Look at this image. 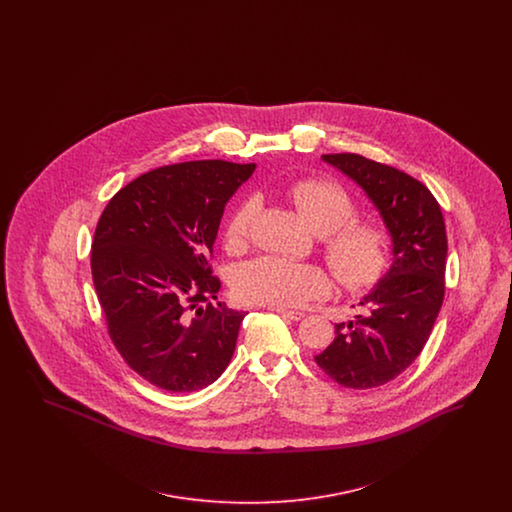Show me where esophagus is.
<instances>
[{
    "instance_id": "esophagus-1",
    "label": "esophagus",
    "mask_w": 512,
    "mask_h": 512,
    "mask_svg": "<svg viewBox=\"0 0 512 512\" xmlns=\"http://www.w3.org/2000/svg\"><path fill=\"white\" fill-rule=\"evenodd\" d=\"M270 311H274V313H278L280 317L288 318V320H301V318L305 317V315L299 313V311H288V309H282V307H270Z\"/></svg>"
}]
</instances>
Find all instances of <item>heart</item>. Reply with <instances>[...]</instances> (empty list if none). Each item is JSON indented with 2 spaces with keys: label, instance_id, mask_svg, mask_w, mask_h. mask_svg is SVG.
<instances>
[{
  "label": "heart",
  "instance_id": "heart-1",
  "mask_svg": "<svg viewBox=\"0 0 512 512\" xmlns=\"http://www.w3.org/2000/svg\"><path fill=\"white\" fill-rule=\"evenodd\" d=\"M305 222L320 234L322 255L343 288L359 292L380 282L390 265L391 236L378 220L355 219L357 203L328 178H301L286 190ZM259 203L247 197L230 213L224 244L242 251L253 232ZM234 292L245 301L268 307H297L330 293V278L317 265L280 257H257L238 267Z\"/></svg>",
  "mask_w": 512,
  "mask_h": 512
}]
</instances>
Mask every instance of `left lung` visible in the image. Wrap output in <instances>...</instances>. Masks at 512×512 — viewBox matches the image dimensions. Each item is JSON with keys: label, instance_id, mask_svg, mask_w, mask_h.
I'll return each mask as SVG.
<instances>
[{"label": "left lung", "instance_id": "left-lung-1", "mask_svg": "<svg viewBox=\"0 0 512 512\" xmlns=\"http://www.w3.org/2000/svg\"><path fill=\"white\" fill-rule=\"evenodd\" d=\"M322 159L365 190L393 242V265L361 301L365 313L336 324V338L315 357L343 388L370 390L413 365L430 338L445 295V220L436 197L407 172L357 153Z\"/></svg>", "mask_w": 512, "mask_h": 512}]
</instances>
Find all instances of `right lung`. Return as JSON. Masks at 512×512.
Segmentation results:
<instances>
[{
    "mask_svg": "<svg viewBox=\"0 0 512 512\" xmlns=\"http://www.w3.org/2000/svg\"><path fill=\"white\" fill-rule=\"evenodd\" d=\"M253 171L220 159L159 167L99 217L90 263L109 338L161 390H203L234 355L245 313L211 305L220 290L211 257L224 205Z\"/></svg>",
    "mask_w": 512,
    "mask_h": 512,
    "instance_id": "1",
    "label": "right lung"
}]
</instances>
